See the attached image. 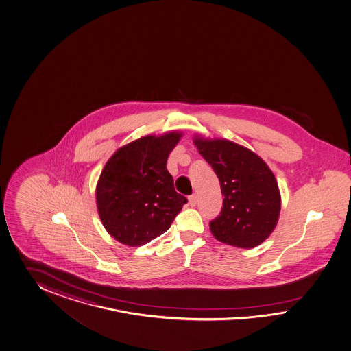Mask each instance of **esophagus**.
Segmentation results:
<instances>
[{"label": "esophagus", "instance_id": "1", "mask_svg": "<svg viewBox=\"0 0 351 351\" xmlns=\"http://www.w3.org/2000/svg\"><path fill=\"white\" fill-rule=\"evenodd\" d=\"M197 199H198V198H197L195 194H193V195L189 197V204H191V207H194V206L197 204Z\"/></svg>", "mask_w": 351, "mask_h": 351}]
</instances>
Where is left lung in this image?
Listing matches in <instances>:
<instances>
[{
    "instance_id": "1",
    "label": "left lung",
    "mask_w": 351,
    "mask_h": 351,
    "mask_svg": "<svg viewBox=\"0 0 351 351\" xmlns=\"http://www.w3.org/2000/svg\"><path fill=\"white\" fill-rule=\"evenodd\" d=\"M193 143L217 175L223 195V210L210 223L213 237L241 248L261 245L280 213L274 173L255 152L230 140L194 135Z\"/></svg>"
}]
</instances>
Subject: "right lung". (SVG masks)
<instances>
[{"mask_svg": "<svg viewBox=\"0 0 351 351\" xmlns=\"http://www.w3.org/2000/svg\"><path fill=\"white\" fill-rule=\"evenodd\" d=\"M182 132L147 135L118 148L96 184V207L106 232L138 247L169 230L186 198L175 191L166 169Z\"/></svg>", "mask_w": 351, "mask_h": 351, "instance_id": "obj_1", "label": "right lung"}]
</instances>
